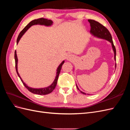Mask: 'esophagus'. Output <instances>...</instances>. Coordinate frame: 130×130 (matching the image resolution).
Listing matches in <instances>:
<instances>
[{
	"label": "esophagus",
	"mask_w": 130,
	"mask_h": 130,
	"mask_svg": "<svg viewBox=\"0 0 130 130\" xmlns=\"http://www.w3.org/2000/svg\"><path fill=\"white\" fill-rule=\"evenodd\" d=\"M74 58H75L74 56L72 54L69 55L67 57V59H68V60H69V61H73L74 60Z\"/></svg>",
	"instance_id": "obj_1"
}]
</instances>
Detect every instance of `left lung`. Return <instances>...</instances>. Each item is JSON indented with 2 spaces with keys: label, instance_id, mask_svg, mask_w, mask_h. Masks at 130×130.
<instances>
[{
  "label": "left lung",
  "instance_id": "obj_1",
  "mask_svg": "<svg viewBox=\"0 0 130 130\" xmlns=\"http://www.w3.org/2000/svg\"><path fill=\"white\" fill-rule=\"evenodd\" d=\"M88 21L90 23V33H91L93 35H94V36L97 37L98 38H100L102 39H105V40H107L111 43L112 48L114 51V53H115V60L116 61V49L115 45H114L112 36L111 34H110L109 31L105 26L100 24V23L98 22H96L94 20H92V19H88ZM76 87L78 90H79L77 85H76ZM80 92L82 94H86V93H85L84 92H82L81 91Z\"/></svg>",
  "mask_w": 130,
  "mask_h": 130
}]
</instances>
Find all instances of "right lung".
I'll use <instances>...</instances> for the list:
<instances>
[{
    "label": "right lung",
    "mask_w": 130,
    "mask_h": 130,
    "mask_svg": "<svg viewBox=\"0 0 130 130\" xmlns=\"http://www.w3.org/2000/svg\"><path fill=\"white\" fill-rule=\"evenodd\" d=\"M53 21L49 20V19H45L43 18H38L37 19H34V20L30 22L28 24H27L24 29L22 30L21 32L19 33L17 40V43L18 44V42L20 40L21 38L22 37L23 35L24 34V33L26 32V31L28 30L29 27H30L31 26H32L34 25H37V24H40V25H45V26H50L53 24ZM14 59H15V70H16L17 73L18 74V76L20 78L21 80L22 81L23 84L24 85L25 87L28 89L29 91L31 93H32L34 94H39V95H46V94H48L50 93L51 92H52L53 91V90L55 88L56 86L57 85V80L58 78V75L60 74L61 69L62 68V66L63 64L64 63V61H63L60 64L58 67V68L57 69V73H56V76L55 77V79L54 80V82H53V84L51 85L50 86H48V87H45V88H32L29 87L27 86L23 81L22 80V78L21 76H19V74L18 72V70H17V63H18V58H17V54H16V51H15L14 52Z\"/></svg>",
    "instance_id": "add662e5"
}]
</instances>
